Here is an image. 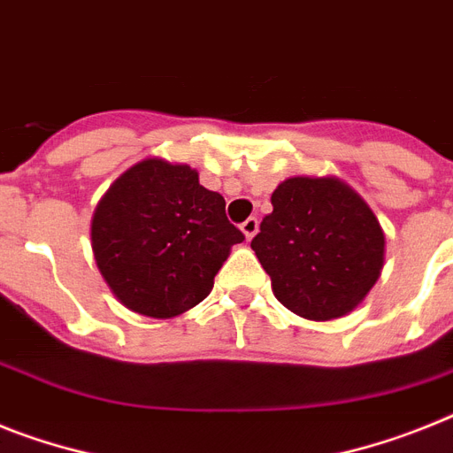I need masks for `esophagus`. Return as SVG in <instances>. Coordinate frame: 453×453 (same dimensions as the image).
Returning a JSON list of instances; mask_svg holds the SVG:
<instances>
[{
    "label": "esophagus",
    "mask_w": 453,
    "mask_h": 453,
    "mask_svg": "<svg viewBox=\"0 0 453 453\" xmlns=\"http://www.w3.org/2000/svg\"><path fill=\"white\" fill-rule=\"evenodd\" d=\"M257 227H260V223H257L256 216H250V219H246L244 223H242V233H244L246 242H250V239L256 237Z\"/></svg>",
    "instance_id": "1"
}]
</instances>
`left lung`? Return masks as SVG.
<instances>
[{
    "instance_id": "left-lung-1",
    "label": "left lung",
    "mask_w": 453,
    "mask_h": 453,
    "mask_svg": "<svg viewBox=\"0 0 453 453\" xmlns=\"http://www.w3.org/2000/svg\"><path fill=\"white\" fill-rule=\"evenodd\" d=\"M272 204L250 249L276 299L315 322L352 313L385 267V230L373 209L343 180L309 174L280 181Z\"/></svg>"
}]
</instances>
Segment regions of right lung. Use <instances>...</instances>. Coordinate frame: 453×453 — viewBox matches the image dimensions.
Masks as SVG:
<instances>
[{"instance_id": "add662e5", "label": "right lung", "mask_w": 453, "mask_h": 453, "mask_svg": "<svg viewBox=\"0 0 453 453\" xmlns=\"http://www.w3.org/2000/svg\"><path fill=\"white\" fill-rule=\"evenodd\" d=\"M242 242L223 196L207 191L191 165L156 156L119 174L91 216V250L110 292L158 320L203 302Z\"/></svg>"}]
</instances>
